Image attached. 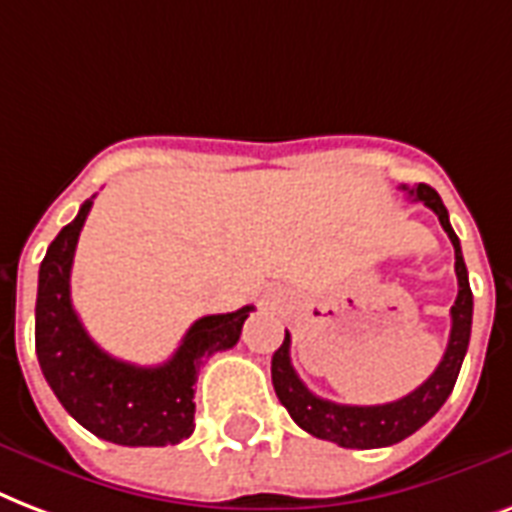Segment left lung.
Segmentation results:
<instances>
[{
    "instance_id": "8db88e82",
    "label": "left lung",
    "mask_w": 512,
    "mask_h": 512,
    "mask_svg": "<svg viewBox=\"0 0 512 512\" xmlns=\"http://www.w3.org/2000/svg\"><path fill=\"white\" fill-rule=\"evenodd\" d=\"M411 200L425 202L427 208L438 216L441 227L446 229L451 245H454V272H457L459 293L454 307H451V336L449 347L443 352V360L438 363L427 382H422L414 392H408L400 400L382 403V406H344L334 400L318 398L315 392L307 390L299 374L291 366V336L285 331V342L280 344L272 355V384L280 403L288 408V414L301 430L320 438V441L339 443L342 449H382L392 443L403 441L419 427L430 422L438 414V408L446 403V398L457 384L459 368L465 360L467 344H470V326H473V291L467 280V267L459 248V237L454 235L449 221V211L443 205L441 194L433 186L419 184L408 189Z\"/></svg>"
}]
</instances>
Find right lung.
Returning <instances> with one entry per match:
<instances>
[{"label": "right lung", "mask_w": 512, "mask_h": 512, "mask_svg": "<svg viewBox=\"0 0 512 512\" xmlns=\"http://www.w3.org/2000/svg\"><path fill=\"white\" fill-rule=\"evenodd\" d=\"M93 200L58 232L39 267L37 358L50 390L79 425L120 446H173L194 433V382L202 360L235 347L253 307L205 315L162 366L112 358L71 307V264Z\"/></svg>", "instance_id": "right-lung-1"}]
</instances>
